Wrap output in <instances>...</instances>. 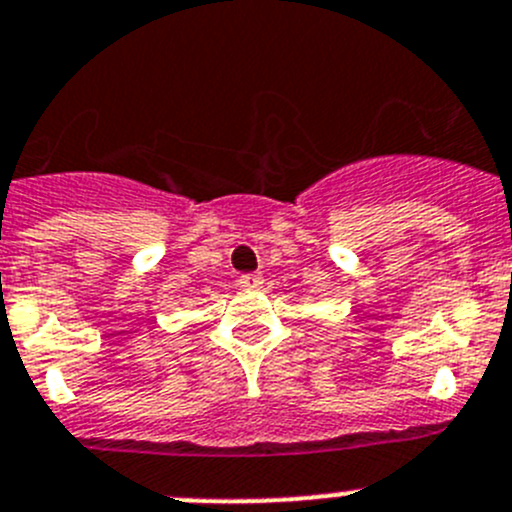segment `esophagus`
Segmentation results:
<instances>
[{
	"label": "esophagus",
	"instance_id": "obj_1",
	"mask_svg": "<svg viewBox=\"0 0 512 512\" xmlns=\"http://www.w3.org/2000/svg\"><path fill=\"white\" fill-rule=\"evenodd\" d=\"M237 285H240L242 290H257V287L262 285V275L260 272H247V275H240Z\"/></svg>",
	"mask_w": 512,
	"mask_h": 512
}]
</instances>
